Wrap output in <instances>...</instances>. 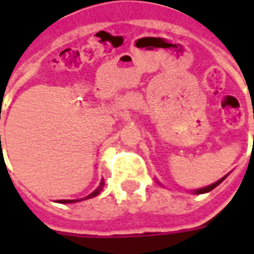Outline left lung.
<instances>
[{
	"label": "left lung",
	"instance_id": "8db88e82",
	"mask_svg": "<svg viewBox=\"0 0 254 254\" xmlns=\"http://www.w3.org/2000/svg\"><path fill=\"white\" fill-rule=\"evenodd\" d=\"M227 176H229V174H227ZM227 176H224L223 178H220V180L215 182V184H211V185H208V187L201 188V189H197V190H194V193H196V194H202V193H208V191H211V190H212V189H215V188L218 187L219 184H222V182H223L224 180H226V177H227Z\"/></svg>",
	"mask_w": 254,
	"mask_h": 254
}]
</instances>
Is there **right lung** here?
<instances>
[{"label": "right lung", "instance_id": "obj_1", "mask_svg": "<svg viewBox=\"0 0 254 254\" xmlns=\"http://www.w3.org/2000/svg\"><path fill=\"white\" fill-rule=\"evenodd\" d=\"M103 187H105V181L102 180V181H100V184H99V187L96 188V189H95V190L92 191L91 194H88L87 197H84V198H80V200H58V202H60V204H70V202H77V201H83V200H87V198H92V197L98 196V194H99L100 191H102V189H103Z\"/></svg>", "mask_w": 254, "mask_h": 254}]
</instances>
